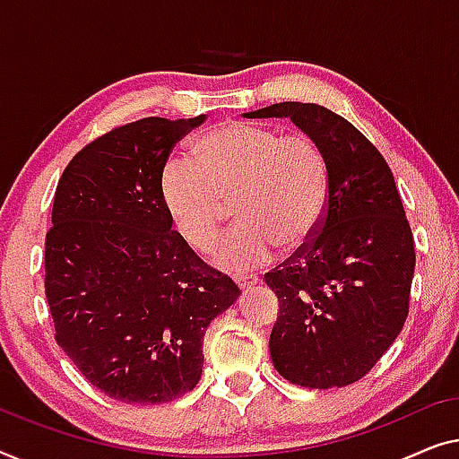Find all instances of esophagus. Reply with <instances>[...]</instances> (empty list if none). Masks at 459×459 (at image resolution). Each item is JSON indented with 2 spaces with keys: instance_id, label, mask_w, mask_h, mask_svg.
<instances>
[{
  "instance_id": "1",
  "label": "esophagus",
  "mask_w": 459,
  "mask_h": 459,
  "mask_svg": "<svg viewBox=\"0 0 459 459\" xmlns=\"http://www.w3.org/2000/svg\"><path fill=\"white\" fill-rule=\"evenodd\" d=\"M235 282L241 289H247V287L257 285V282H260V276H257V274H238V276H235Z\"/></svg>"
}]
</instances>
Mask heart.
Returning a JSON list of instances; mask_svg holds the SVG:
<instances>
[{"mask_svg":"<svg viewBox=\"0 0 459 459\" xmlns=\"http://www.w3.org/2000/svg\"><path fill=\"white\" fill-rule=\"evenodd\" d=\"M331 170L318 141L230 120L202 134L191 158H168L160 197L174 229L195 249H210L237 205L238 222L221 238L214 262L224 270L260 268L279 245H306L326 216Z\"/></svg>","mask_w":459,"mask_h":459,"instance_id":"b5f03b06","label":"heart"}]
</instances>
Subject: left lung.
<instances>
[{"instance_id": "left-lung-1", "label": "left lung", "mask_w": 459, "mask_h": 459, "mask_svg": "<svg viewBox=\"0 0 459 459\" xmlns=\"http://www.w3.org/2000/svg\"><path fill=\"white\" fill-rule=\"evenodd\" d=\"M245 116L291 118L328 160L322 227L264 274L281 307L270 356L295 385L347 386L383 358L410 312L416 251L395 178L351 122L318 103L282 101Z\"/></svg>"}]
</instances>
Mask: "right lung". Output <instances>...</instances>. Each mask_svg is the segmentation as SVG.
I'll use <instances>...</instances> for the list:
<instances>
[{
    "instance_id": "1",
    "label": "right lung",
    "mask_w": 459,
    "mask_h": 459,
    "mask_svg": "<svg viewBox=\"0 0 459 459\" xmlns=\"http://www.w3.org/2000/svg\"><path fill=\"white\" fill-rule=\"evenodd\" d=\"M197 118L116 126L64 168L45 237L56 341L82 377L122 403L195 389L204 334L238 287L199 260L160 197V172Z\"/></svg>"
}]
</instances>
